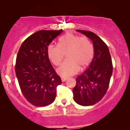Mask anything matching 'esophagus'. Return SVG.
I'll return each instance as SVG.
<instances>
[{
    "label": "esophagus",
    "instance_id": "obj_1",
    "mask_svg": "<svg viewBox=\"0 0 130 130\" xmlns=\"http://www.w3.org/2000/svg\"><path fill=\"white\" fill-rule=\"evenodd\" d=\"M61 81L63 82H65L66 80H67V78H66V77H61Z\"/></svg>",
    "mask_w": 130,
    "mask_h": 130
}]
</instances>
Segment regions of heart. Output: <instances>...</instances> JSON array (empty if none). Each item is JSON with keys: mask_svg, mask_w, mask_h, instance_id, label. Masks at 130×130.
<instances>
[{"mask_svg": "<svg viewBox=\"0 0 130 130\" xmlns=\"http://www.w3.org/2000/svg\"><path fill=\"white\" fill-rule=\"evenodd\" d=\"M48 56L55 66H59L64 54L67 60L57 70L63 77L74 75L88 66L93 57V44L86 37H80L69 32L59 39L58 45L50 44L47 48Z\"/></svg>", "mask_w": 130, "mask_h": 130, "instance_id": "obj_1", "label": "heart"}]
</instances>
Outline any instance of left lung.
Instances as JSON below:
<instances>
[{
  "instance_id": "left-lung-1",
  "label": "left lung",
  "mask_w": 130,
  "mask_h": 130,
  "mask_svg": "<svg viewBox=\"0 0 130 130\" xmlns=\"http://www.w3.org/2000/svg\"><path fill=\"white\" fill-rule=\"evenodd\" d=\"M76 31L92 40L94 56L88 68L76 79L73 99L80 105H93L102 99L109 86L113 70L111 54L106 44L95 33Z\"/></svg>"
}]
</instances>
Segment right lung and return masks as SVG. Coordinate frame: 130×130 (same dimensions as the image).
<instances>
[{"mask_svg": "<svg viewBox=\"0 0 130 130\" xmlns=\"http://www.w3.org/2000/svg\"><path fill=\"white\" fill-rule=\"evenodd\" d=\"M63 30H41L23 42L18 53L15 73L21 92L26 100L35 106L52 104L57 87L61 83L50 61L47 48Z\"/></svg>", "mask_w": 130, "mask_h": 130, "instance_id": "right-lung-1", "label": "right lung"}]
</instances>
